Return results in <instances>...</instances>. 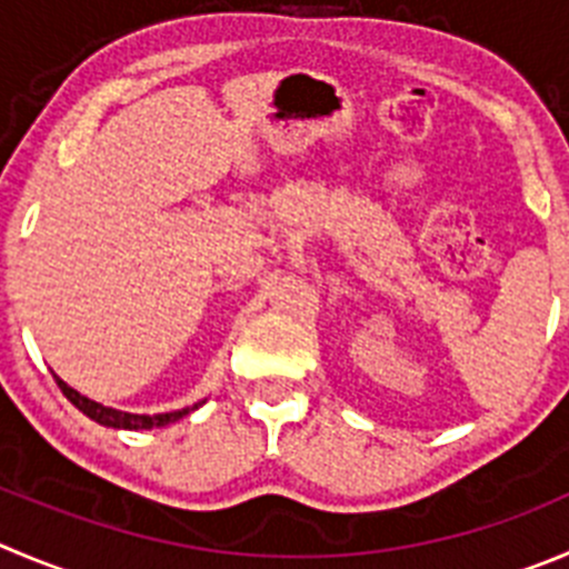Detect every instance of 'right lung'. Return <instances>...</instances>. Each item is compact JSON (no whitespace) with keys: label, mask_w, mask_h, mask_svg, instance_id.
Masks as SVG:
<instances>
[{"label":"right lung","mask_w":569,"mask_h":569,"mask_svg":"<svg viewBox=\"0 0 569 569\" xmlns=\"http://www.w3.org/2000/svg\"><path fill=\"white\" fill-rule=\"evenodd\" d=\"M56 382H58V388L63 391V397H67L74 408L83 410L89 419L100 421V425H106V427H117V430H150V427H164V425H172V421L183 419V416L192 410V408H183V410H172V413H156V416L122 413V410H113V408H106V405L91 402L89 397H83V393H78L74 388H69L67 382L58 380V377H56ZM194 408H198V405H194Z\"/></svg>","instance_id":"obj_1"}]
</instances>
